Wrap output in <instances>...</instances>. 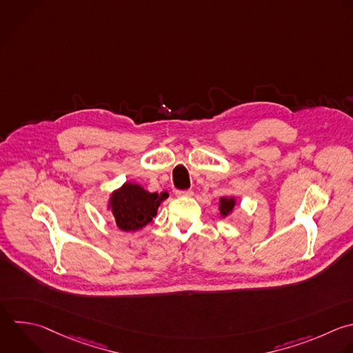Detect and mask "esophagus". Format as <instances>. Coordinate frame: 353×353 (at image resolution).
Returning <instances> with one entry per match:
<instances>
[{
  "label": "esophagus",
  "mask_w": 353,
  "mask_h": 353,
  "mask_svg": "<svg viewBox=\"0 0 353 353\" xmlns=\"http://www.w3.org/2000/svg\"><path fill=\"white\" fill-rule=\"evenodd\" d=\"M178 197H192L193 192L192 190H176L175 193Z\"/></svg>",
  "instance_id": "1"
}]
</instances>
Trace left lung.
<instances>
[{
	"label": "left lung",
	"mask_w": 353,
	"mask_h": 353,
	"mask_svg": "<svg viewBox=\"0 0 353 353\" xmlns=\"http://www.w3.org/2000/svg\"><path fill=\"white\" fill-rule=\"evenodd\" d=\"M237 204V199L234 196H223L219 199V214H221V218H226L228 215H230L234 210Z\"/></svg>",
	"instance_id": "left-lung-1"
}]
</instances>
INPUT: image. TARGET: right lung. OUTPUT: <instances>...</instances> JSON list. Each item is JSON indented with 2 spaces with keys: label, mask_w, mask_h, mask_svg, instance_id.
Masks as SVG:
<instances>
[{
  "label": "right lung",
  "mask_w": 353,
  "mask_h": 353,
  "mask_svg": "<svg viewBox=\"0 0 353 353\" xmlns=\"http://www.w3.org/2000/svg\"><path fill=\"white\" fill-rule=\"evenodd\" d=\"M167 197L165 192L150 193L139 183L125 182L110 193L108 211L112 212L120 230L137 232L153 221Z\"/></svg>",
  "instance_id": "obj_1"
}]
</instances>
